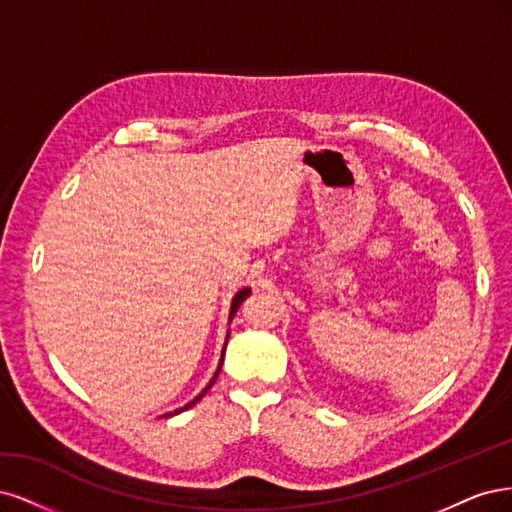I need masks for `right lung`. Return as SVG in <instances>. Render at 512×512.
Here are the masks:
<instances>
[{
    "label": "right lung",
    "mask_w": 512,
    "mask_h": 512,
    "mask_svg": "<svg viewBox=\"0 0 512 512\" xmlns=\"http://www.w3.org/2000/svg\"><path fill=\"white\" fill-rule=\"evenodd\" d=\"M249 293H251V289H242V291H238L236 293V298H234V302H232V310H229V319H234V315H236V310L240 308V304L246 300V298H249ZM227 338H229V332H227ZM227 344V342H225ZM223 355H225V349H223ZM221 366H223V357H221V364H219V368H217V374H214L212 376V381L206 385V389L200 393V395H197V398L195 400H191L189 404H185L183 408H178L176 410V415H178V412H183V410H187V408H191L193 404H197V402H200L202 398H204V395H206V391L214 385V381H217V376H219V372H221ZM170 415H174V412H168V415H163V417H170Z\"/></svg>",
    "instance_id": "obj_1"
}]
</instances>
